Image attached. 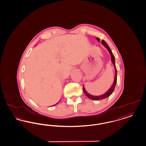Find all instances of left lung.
Segmentation results:
<instances>
[{
  "label": "left lung",
  "instance_id": "left-lung-1",
  "mask_svg": "<svg viewBox=\"0 0 146 146\" xmlns=\"http://www.w3.org/2000/svg\"><path fill=\"white\" fill-rule=\"evenodd\" d=\"M96 39L97 40V41L98 42H100V39L99 38H96ZM102 44L104 45V46L108 49V50L109 51V52L110 53V55H111V62L114 65V67H115V79H114V82H113L112 85H111V88H109V90L106 92H105V94H102V95H100V96H92L90 94H88V92L85 90V88L83 85V91L84 92V94H85V95L88 97V98H89L90 99H92V100H101V99H105L106 98L109 97L111 94H112L113 91H114V89L115 88V86H116V84L117 82V69L116 67V65H115V56L113 54V53L112 52L110 47H109V46L108 45V44L105 42V41H104L103 40H102Z\"/></svg>",
  "mask_w": 146,
  "mask_h": 146
}]
</instances>
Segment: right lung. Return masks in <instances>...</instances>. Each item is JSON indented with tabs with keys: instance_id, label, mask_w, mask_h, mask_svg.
<instances>
[{
	"instance_id": "add662e5",
	"label": "right lung",
	"mask_w": 146,
	"mask_h": 146,
	"mask_svg": "<svg viewBox=\"0 0 146 146\" xmlns=\"http://www.w3.org/2000/svg\"><path fill=\"white\" fill-rule=\"evenodd\" d=\"M58 103H59V102H58V103H56V104H55V105H52V106H54V105H56V104H58Z\"/></svg>"
}]
</instances>
